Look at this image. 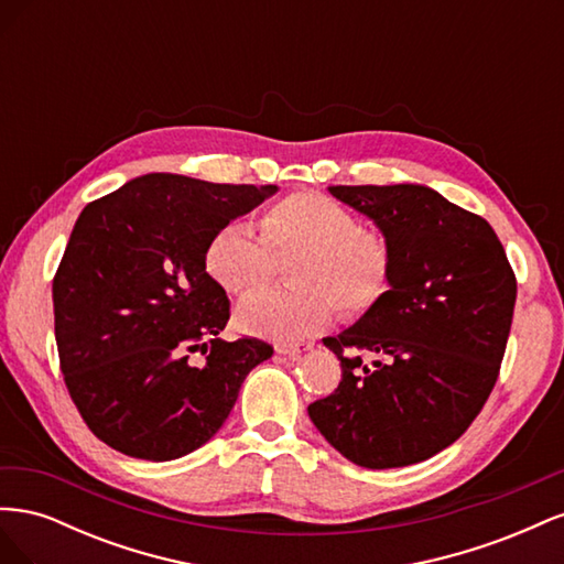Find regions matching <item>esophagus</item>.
Segmentation results:
<instances>
[{"label": "esophagus", "instance_id": "34e87169", "mask_svg": "<svg viewBox=\"0 0 564 564\" xmlns=\"http://www.w3.org/2000/svg\"><path fill=\"white\" fill-rule=\"evenodd\" d=\"M311 348H313L311 340H303V344H275V352L289 355V357H294V355H299L303 350H311Z\"/></svg>", "mask_w": 564, "mask_h": 564}]
</instances>
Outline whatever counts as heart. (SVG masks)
Segmentation results:
<instances>
[{"mask_svg":"<svg viewBox=\"0 0 564 564\" xmlns=\"http://www.w3.org/2000/svg\"><path fill=\"white\" fill-rule=\"evenodd\" d=\"M292 260L286 293H257ZM204 268L228 294L247 296L235 311L237 327L280 340H301L327 327L334 308L360 317L390 284L392 253L379 230L362 228L346 204L322 193H292L263 212L261 235L249 224L220 226L204 249Z\"/></svg>","mask_w":564,"mask_h":564,"instance_id":"b5f03b06","label":"heart"}]
</instances>
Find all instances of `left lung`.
Masks as SVG:
<instances>
[{
  "label": "left lung",
  "mask_w": 564,
  "mask_h": 564,
  "mask_svg": "<svg viewBox=\"0 0 564 564\" xmlns=\"http://www.w3.org/2000/svg\"><path fill=\"white\" fill-rule=\"evenodd\" d=\"M390 245V289L338 336L340 383L308 406L357 466H412L449 447L499 379L518 282L482 216L425 185H329ZM371 356V364H362Z\"/></svg>",
  "instance_id": "left-lung-1"
}]
</instances>
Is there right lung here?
<instances>
[{
	"instance_id": "1",
	"label": "right lung",
	"mask_w": 564,
	"mask_h": 564,
	"mask_svg": "<svg viewBox=\"0 0 564 564\" xmlns=\"http://www.w3.org/2000/svg\"><path fill=\"white\" fill-rule=\"evenodd\" d=\"M272 193L145 174L79 214L54 278V327L67 392L108 447L145 460L195 452L272 355L265 340L218 336L230 301L204 268L212 235Z\"/></svg>"
}]
</instances>
